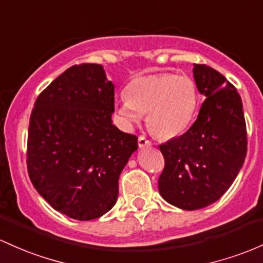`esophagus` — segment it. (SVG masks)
<instances>
[{"label":"esophagus","mask_w":263,"mask_h":263,"mask_svg":"<svg viewBox=\"0 0 263 263\" xmlns=\"http://www.w3.org/2000/svg\"><path fill=\"white\" fill-rule=\"evenodd\" d=\"M151 145H152L151 141L147 140L146 137H143V136L138 137V146H140L141 148H142V147H149Z\"/></svg>","instance_id":"obj_1"}]
</instances>
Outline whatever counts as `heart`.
<instances>
[{
  "mask_svg": "<svg viewBox=\"0 0 263 263\" xmlns=\"http://www.w3.org/2000/svg\"><path fill=\"white\" fill-rule=\"evenodd\" d=\"M198 103L196 83L186 74H149L132 80L117 114L126 127L146 116L149 131L161 138L180 136L195 118Z\"/></svg>",
  "mask_w": 263,
  "mask_h": 263,
  "instance_id": "1",
  "label": "heart"
}]
</instances>
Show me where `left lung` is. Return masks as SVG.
<instances>
[{"mask_svg": "<svg viewBox=\"0 0 263 263\" xmlns=\"http://www.w3.org/2000/svg\"><path fill=\"white\" fill-rule=\"evenodd\" d=\"M193 77L206 99L187 132L160 146L164 168L158 178L163 200L189 211L217 201L235 181L247 154L237 89L207 65L195 63Z\"/></svg>", "mask_w": 263, "mask_h": 263, "instance_id": "left-lung-1", "label": "left lung"}]
</instances>
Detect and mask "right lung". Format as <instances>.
<instances>
[{"mask_svg": "<svg viewBox=\"0 0 263 263\" xmlns=\"http://www.w3.org/2000/svg\"><path fill=\"white\" fill-rule=\"evenodd\" d=\"M115 86L97 63L67 68L37 97L27 137V171L56 211L80 221L115 206L118 178L137 137L112 125Z\"/></svg>", "mask_w": 263, "mask_h": 263, "instance_id": "1", "label": "right lung"}]
</instances>
